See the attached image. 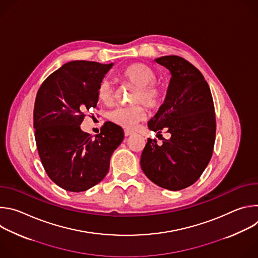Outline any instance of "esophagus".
<instances>
[{
    "label": "esophagus",
    "mask_w": 258,
    "mask_h": 258,
    "mask_svg": "<svg viewBox=\"0 0 258 258\" xmlns=\"http://www.w3.org/2000/svg\"><path fill=\"white\" fill-rule=\"evenodd\" d=\"M133 134H134V132H133V131H130V130H125V131H124V135H125L126 137L132 136Z\"/></svg>",
    "instance_id": "esophagus-1"
}]
</instances>
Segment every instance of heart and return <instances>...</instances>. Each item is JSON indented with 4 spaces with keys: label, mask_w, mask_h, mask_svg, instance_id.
I'll return each mask as SVG.
<instances>
[{
    "label": "heart",
    "mask_w": 258,
    "mask_h": 258,
    "mask_svg": "<svg viewBox=\"0 0 258 258\" xmlns=\"http://www.w3.org/2000/svg\"><path fill=\"white\" fill-rule=\"evenodd\" d=\"M121 78L136 86L133 102L142 103L150 109L160 106L163 100V90L156 82L155 71L145 63H134L127 66L121 73ZM98 99L104 104H111L114 98V89L109 81L100 83L97 92ZM146 116V110L141 104L118 107L109 114V119L116 125L125 130H134Z\"/></svg>",
    "instance_id": "1"
}]
</instances>
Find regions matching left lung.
<instances>
[{"label": "left lung", "instance_id": "left-lung-1", "mask_svg": "<svg viewBox=\"0 0 258 258\" xmlns=\"http://www.w3.org/2000/svg\"><path fill=\"white\" fill-rule=\"evenodd\" d=\"M155 61L170 71L171 79L165 101L148 127L157 134L166 131L170 138L163 139L161 145L149 138L141 167L157 186L178 191L193 185L211 159L216 131L214 104L202 73L189 61L174 55Z\"/></svg>", "mask_w": 258, "mask_h": 258}]
</instances>
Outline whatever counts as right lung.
I'll use <instances>...</instances> for the list:
<instances>
[{"label":"right lung","mask_w":258,"mask_h":258,"mask_svg":"<svg viewBox=\"0 0 258 258\" xmlns=\"http://www.w3.org/2000/svg\"><path fill=\"white\" fill-rule=\"evenodd\" d=\"M112 65L65 63L36 94L33 127L38 153L48 176L66 191H87L100 182L123 140L122 127L111 121L95 137L81 128L86 111L97 107L98 87Z\"/></svg>","instance_id":"obj_1"}]
</instances>
